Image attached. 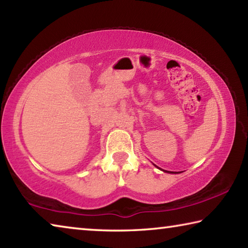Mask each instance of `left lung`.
<instances>
[{
	"mask_svg": "<svg viewBox=\"0 0 248 248\" xmlns=\"http://www.w3.org/2000/svg\"><path fill=\"white\" fill-rule=\"evenodd\" d=\"M155 166H156V165H155ZM156 167H157V166H156ZM159 170H161V169H159ZM164 171H165V173H175V174L177 173V171H170V170H164Z\"/></svg>",
	"mask_w": 248,
	"mask_h": 248,
	"instance_id": "obj_1",
	"label": "left lung"
}]
</instances>
